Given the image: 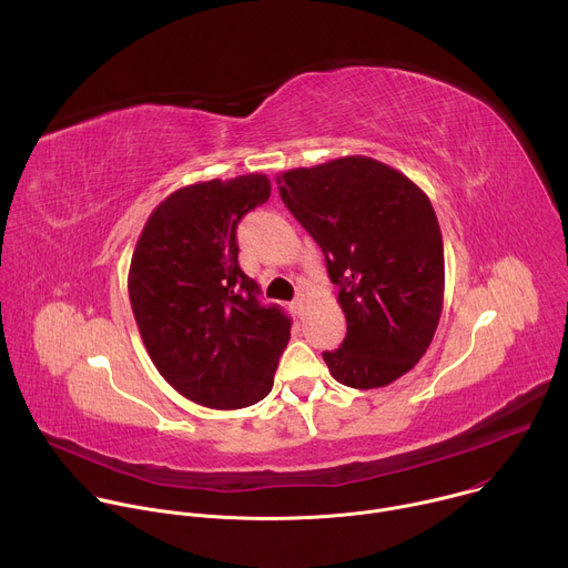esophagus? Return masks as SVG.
Here are the masks:
<instances>
[{"label": "esophagus", "mask_w": 568, "mask_h": 568, "mask_svg": "<svg viewBox=\"0 0 568 568\" xmlns=\"http://www.w3.org/2000/svg\"><path fill=\"white\" fill-rule=\"evenodd\" d=\"M305 303H307V296H305V294H298L296 301H294V307H296V310H303Z\"/></svg>", "instance_id": "esophagus-1"}]
</instances>
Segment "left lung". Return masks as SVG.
I'll return each instance as SVG.
<instances>
[{
	"label": "left lung",
	"mask_w": 568,
	"mask_h": 568,
	"mask_svg": "<svg viewBox=\"0 0 568 568\" xmlns=\"http://www.w3.org/2000/svg\"><path fill=\"white\" fill-rule=\"evenodd\" d=\"M276 184L339 287L348 333L323 353L331 375L359 390L388 386L427 353L443 312V235L427 193L362 154L285 171Z\"/></svg>",
	"instance_id": "8db88e82"
}]
</instances>
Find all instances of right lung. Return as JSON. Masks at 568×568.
Here are the masks:
<instances>
[{
    "label": "right lung",
    "instance_id": "add662e5",
    "mask_svg": "<svg viewBox=\"0 0 568 568\" xmlns=\"http://www.w3.org/2000/svg\"><path fill=\"white\" fill-rule=\"evenodd\" d=\"M263 173L171 193L143 224L128 292L143 346L178 393L209 409H242L274 386L292 321L258 303L237 265L235 226L270 200Z\"/></svg>",
    "mask_w": 568,
    "mask_h": 568
}]
</instances>
